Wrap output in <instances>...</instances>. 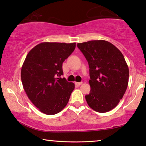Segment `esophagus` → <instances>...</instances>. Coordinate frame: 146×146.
<instances>
[{"label": "esophagus", "mask_w": 146, "mask_h": 146, "mask_svg": "<svg viewBox=\"0 0 146 146\" xmlns=\"http://www.w3.org/2000/svg\"><path fill=\"white\" fill-rule=\"evenodd\" d=\"M82 84V82H75V84H76V85H77V86H80V85H81Z\"/></svg>", "instance_id": "esophagus-1"}]
</instances>
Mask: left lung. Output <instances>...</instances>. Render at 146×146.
<instances>
[{
  "label": "left lung",
  "mask_w": 146,
  "mask_h": 146,
  "mask_svg": "<svg viewBox=\"0 0 146 146\" xmlns=\"http://www.w3.org/2000/svg\"><path fill=\"white\" fill-rule=\"evenodd\" d=\"M88 61L90 92L85 96L89 107L99 113L111 111L123 98L129 83V70L116 46L104 40L78 43Z\"/></svg>",
  "instance_id": "1"
}]
</instances>
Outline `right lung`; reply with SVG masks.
<instances>
[{
    "label": "right lung",
    "mask_w": 146,
    "mask_h": 146,
    "mask_svg": "<svg viewBox=\"0 0 146 146\" xmlns=\"http://www.w3.org/2000/svg\"><path fill=\"white\" fill-rule=\"evenodd\" d=\"M75 46V42H42L26 56L21 71L23 89L43 113H58L68 103L75 84L60 77L63 62Z\"/></svg>",
    "instance_id": "1"
}]
</instances>
